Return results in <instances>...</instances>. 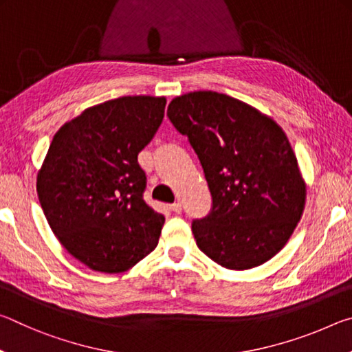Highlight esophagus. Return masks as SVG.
<instances>
[{
	"instance_id": "esophagus-1",
	"label": "esophagus",
	"mask_w": 352,
	"mask_h": 352,
	"mask_svg": "<svg viewBox=\"0 0 352 352\" xmlns=\"http://www.w3.org/2000/svg\"><path fill=\"white\" fill-rule=\"evenodd\" d=\"M169 210L175 214H180L183 208H182V204H172V205H169Z\"/></svg>"
}]
</instances>
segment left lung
I'll return each mask as SVG.
<instances>
[{
    "instance_id": "8db88e82",
    "label": "left lung",
    "mask_w": 352,
    "mask_h": 352,
    "mask_svg": "<svg viewBox=\"0 0 352 352\" xmlns=\"http://www.w3.org/2000/svg\"><path fill=\"white\" fill-rule=\"evenodd\" d=\"M168 116L189 138L212 195L210 216L192 223L197 247L228 270L272 259L306 205V182L284 130L253 105L216 91L174 98Z\"/></svg>"
}]
</instances>
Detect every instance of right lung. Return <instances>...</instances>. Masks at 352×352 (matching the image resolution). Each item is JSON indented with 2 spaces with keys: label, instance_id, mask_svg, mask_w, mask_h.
<instances>
[{
  "label": "right lung",
  "instance_id": "add662e5",
  "mask_svg": "<svg viewBox=\"0 0 352 352\" xmlns=\"http://www.w3.org/2000/svg\"><path fill=\"white\" fill-rule=\"evenodd\" d=\"M164 96H124L88 107L57 130L37 174L47 223L88 269L122 273L158 245L162 214L142 200L138 153L164 118Z\"/></svg>",
  "mask_w": 352,
  "mask_h": 352
}]
</instances>
